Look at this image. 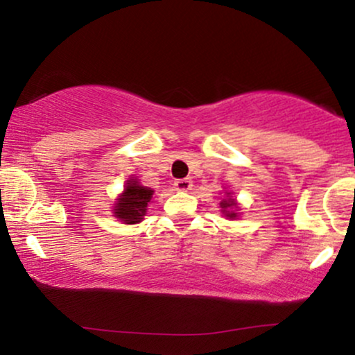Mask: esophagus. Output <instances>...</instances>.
Returning <instances> with one entry per match:
<instances>
[{
  "label": "esophagus",
  "mask_w": 355,
  "mask_h": 355,
  "mask_svg": "<svg viewBox=\"0 0 355 355\" xmlns=\"http://www.w3.org/2000/svg\"><path fill=\"white\" fill-rule=\"evenodd\" d=\"M191 186H193V181H191L189 178H184V179H178L176 182H174V187H176L178 191H189Z\"/></svg>",
  "instance_id": "esophagus-1"
}]
</instances>
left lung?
Masks as SVG:
<instances>
[{"label": "left lung", "instance_id": "obj_1", "mask_svg": "<svg viewBox=\"0 0 355 355\" xmlns=\"http://www.w3.org/2000/svg\"><path fill=\"white\" fill-rule=\"evenodd\" d=\"M229 196H231V193H227V198L220 201V207H223V214L226 216V218L236 219L237 218V212H236L237 211V202H236V199L229 198Z\"/></svg>", "mask_w": 355, "mask_h": 355}]
</instances>
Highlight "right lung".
Masks as SVG:
<instances>
[{
  "mask_svg": "<svg viewBox=\"0 0 355 355\" xmlns=\"http://www.w3.org/2000/svg\"><path fill=\"white\" fill-rule=\"evenodd\" d=\"M154 191L151 187L141 186L135 178L128 179L123 194L114 204L112 216L123 220L124 224H137L144 219L148 211V202L151 201Z\"/></svg>",
  "mask_w": 355,
  "mask_h": 355,
  "instance_id": "add662e5",
  "label": "right lung"
}]
</instances>
